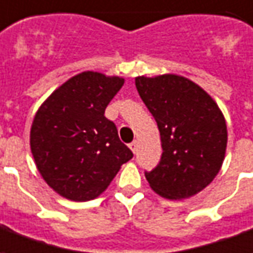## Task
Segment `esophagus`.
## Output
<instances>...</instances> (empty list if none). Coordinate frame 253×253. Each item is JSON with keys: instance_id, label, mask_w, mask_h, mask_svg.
I'll list each match as a JSON object with an SVG mask.
<instances>
[{"instance_id": "1", "label": "esophagus", "mask_w": 253, "mask_h": 253, "mask_svg": "<svg viewBox=\"0 0 253 253\" xmlns=\"http://www.w3.org/2000/svg\"><path fill=\"white\" fill-rule=\"evenodd\" d=\"M137 147H139V143H137L136 140H134V141H132V143L129 144V148L132 149V152H133V154H136V151H137Z\"/></svg>"}]
</instances>
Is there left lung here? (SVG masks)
<instances>
[{
  "label": "left lung",
  "instance_id": "8db88e82",
  "mask_svg": "<svg viewBox=\"0 0 253 253\" xmlns=\"http://www.w3.org/2000/svg\"><path fill=\"white\" fill-rule=\"evenodd\" d=\"M136 88L154 116L162 140L159 165L145 171L151 189L169 200H185L218 174L228 141L218 105L190 79L174 74L137 77Z\"/></svg>",
  "mask_w": 253,
  "mask_h": 253
}]
</instances>
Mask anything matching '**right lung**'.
I'll use <instances>...</instances> for the list:
<instances>
[{
    "mask_svg": "<svg viewBox=\"0 0 253 253\" xmlns=\"http://www.w3.org/2000/svg\"><path fill=\"white\" fill-rule=\"evenodd\" d=\"M124 79L84 71L53 91L39 108L31 128V151L39 172L64 198H97L121 166L133 158L121 143L105 109Z\"/></svg>",
    "mask_w": 253,
    "mask_h": 253,
    "instance_id": "1",
    "label": "right lung"
}]
</instances>
